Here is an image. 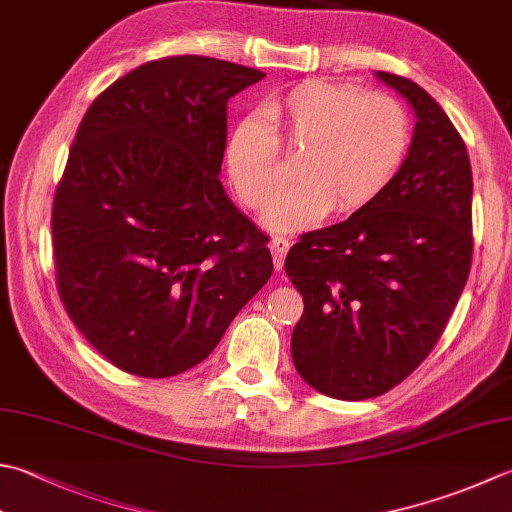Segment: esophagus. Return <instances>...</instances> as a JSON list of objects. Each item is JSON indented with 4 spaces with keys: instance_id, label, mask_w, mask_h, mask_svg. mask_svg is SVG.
<instances>
[{
    "instance_id": "1",
    "label": "esophagus",
    "mask_w": 512,
    "mask_h": 512,
    "mask_svg": "<svg viewBox=\"0 0 512 512\" xmlns=\"http://www.w3.org/2000/svg\"><path fill=\"white\" fill-rule=\"evenodd\" d=\"M288 248H290V242L286 237H273L270 239V253H273V262H275V268L279 270L284 266V257H286V253H288Z\"/></svg>"
}]
</instances>
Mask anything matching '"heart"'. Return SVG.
<instances>
[{"mask_svg":"<svg viewBox=\"0 0 512 512\" xmlns=\"http://www.w3.org/2000/svg\"><path fill=\"white\" fill-rule=\"evenodd\" d=\"M410 144L406 108L386 93L310 79L268 97L259 119L239 122L226 144V168L242 204L262 213L286 184L282 146L299 150L288 190L268 215L275 230H299L337 213L364 208L382 195Z\"/></svg>","mask_w":512,"mask_h":512,"instance_id":"obj_1","label":"heart"}]
</instances>
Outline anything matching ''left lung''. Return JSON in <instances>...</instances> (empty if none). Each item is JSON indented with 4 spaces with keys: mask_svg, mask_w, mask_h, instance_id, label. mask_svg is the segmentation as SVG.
<instances>
[{
    "mask_svg": "<svg viewBox=\"0 0 512 512\" xmlns=\"http://www.w3.org/2000/svg\"><path fill=\"white\" fill-rule=\"evenodd\" d=\"M377 77L417 115L402 168L346 222L310 230L286 255L304 299L290 353L308 386L335 399L379 397L442 337L473 262V170L462 135L406 77Z\"/></svg>",
    "mask_w": 512,
    "mask_h": 512,
    "instance_id": "obj_1",
    "label": "left lung"
}]
</instances>
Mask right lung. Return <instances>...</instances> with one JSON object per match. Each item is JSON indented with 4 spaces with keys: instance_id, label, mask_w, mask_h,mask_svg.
<instances>
[{
    "instance_id": "right-lung-1",
    "label": "right lung",
    "mask_w": 512,
    "mask_h": 512,
    "mask_svg": "<svg viewBox=\"0 0 512 512\" xmlns=\"http://www.w3.org/2000/svg\"><path fill=\"white\" fill-rule=\"evenodd\" d=\"M262 70L153 59L99 95L53 202L57 293L110 364L184 373L213 353L270 275L268 237L224 193L228 99Z\"/></svg>"
}]
</instances>
